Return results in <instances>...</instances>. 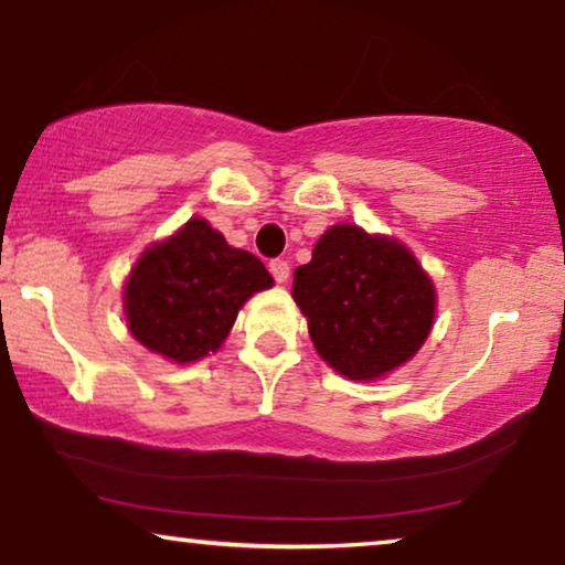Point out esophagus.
<instances>
[{
  "label": "esophagus",
  "mask_w": 565,
  "mask_h": 565,
  "mask_svg": "<svg viewBox=\"0 0 565 565\" xmlns=\"http://www.w3.org/2000/svg\"><path fill=\"white\" fill-rule=\"evenodd\" d=\"M270 274H274V278L278 284H284V281H289V270H291V266L287 260H281V258H276V260H270Z\"/></svg>",
  "instance_id": "34e87169"
}]
</instances>
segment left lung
I'll return each instance as SVG.
<instances>
[{"instance_id":"1","label":"left lung","mask_w":565,"mask_h":565,"mask_svg":"<svg viewBox=\"0 0 565 565\" xmlns=\"http://www.w3.org/2000/svg\"><path fill=\"white\" fill-rule=\"evenodd\" d=\"M295 302L322 359L351 380L408 361L431 330L436 295L401 243L335 224L295 270Z\"/></svg>"}]
</instances>
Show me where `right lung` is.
<instances>
[{
  "label": "right lung",
  "mask_w": 565,
  "mask_h": 565,
  "mask_svg": "<svg viewBox=\"0 0 565 565\" xmlns=\"http://www.w3.org/2000/svg\"><path fill=\"white\" fill-rule=\"evenodd\" d=\"M270 284L253 253L230 247L204 220H191L134 266L126 320L141 345L188 364L220 349L245 299Z\"/></svg>",
  "instance_id": "right-lung-1"
}]
</instances>
